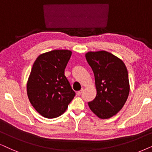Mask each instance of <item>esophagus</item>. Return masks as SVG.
<instances>
[{"label": "esophagus", "mask_w": 152, "mask_h": 152, "mask_svg": "<svg viewBox=\"0 0 152 152\" xmlns=\"http://www.w3.org/2000/svg\"><path fill=\"white\" fill-rule=\"evenodd\" d=\"M83 90H80V91H78L77 92V93H76V94H77V95H78V96H79V95H81V93H82V92H83Z\"/></svg>", "instance_id": "esophagus-1"}]
</instances>
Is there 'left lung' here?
<instances>
[{"mask_svg":"<svg viewBox=\"0 0 152 152\" xmlns=\"http://www.w3.org/2000/svg\"><path fill=\"white\" fill-rule=\"evenodd\" d=\"M86 58L94 73L97 90L88 106L99 118H111L123 108L129 95L127 68L121 59L104 50L88 52Z\"/></svg>","mask_w":152,"mask_h":152,"instance_id":"left-lung-1","label":"left lung"}]
</instances>
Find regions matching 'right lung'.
Listing matches in <instances>:
<instances>
[{
	"mask_svg": "<svg viewBox=\"0 0 152 152\" xmlns=\"http://www.w3.org/2000/svg\"><path fill=\"white\" fill-rule=\"evenodd\" d=\"M71 56L72 51L68 50H55L40 55L34 63L27 95L34 108L45 118L64 114L76 95L64 76Z\"/></svg>",
	"mask_w": 152,
	"mask_h": 152,
	"instance_id": "1",
	"label": "right lung"
}]
</instances>
